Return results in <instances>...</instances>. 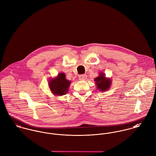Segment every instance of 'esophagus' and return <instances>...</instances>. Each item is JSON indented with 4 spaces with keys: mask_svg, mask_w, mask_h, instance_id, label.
<instances>
[{
    "mask_svg": "<svg viewBox=\"0 0 156 156\" xmlns=\"http://www.w3.org/2000/svg\"><path fill=\"white\" fill-rule=\"evenodd\" d=\"M87 77V76L86 74H81L79 76V78L80 80H85Z\"/></svg>",
    "mask_w": 156,
    "mask_h": 156,
    "instance_id": "34e87169",
    "label": "esophagus"
}]
</instances>
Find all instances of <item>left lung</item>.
Wrapping results in <instances>:
<instances>
[{"label": "left lung", "instance_id": "1", "mask_svg": "<svg viewBox=\"0 0 156 156\" xmlns=\"http://www.w3.org/2000/svg\"><path fill=\"white\" fill-rule=\"evenodd\" d=\"M95 84L97 88L102 92L108 90L111 85V80L110 79H107L105 76V74L103 73H100V75L95 78Z\"/></svg>", "mask_w": 156, "mask_h": 156}]
</instances>
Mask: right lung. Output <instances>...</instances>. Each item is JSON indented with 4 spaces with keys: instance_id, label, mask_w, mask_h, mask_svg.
<instances>
[{
    "instance_id": "add662e5",
    "label": "right lung",
    "mask_w": 156,
    "mask_h": 156,
    "mask_svg": "<svg viewBox=\"0 0 156 156\" xmlns=\"http://www.w3.org/2000/svg\"><path fill=\"white\" fill-rule=\"evenodd\" d=\"M71 81L66 78L64 73H59L56 77L51 79L48 85L52 93L56 95H63L67 94Z\"/></svg>"
}]
</instances>
